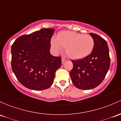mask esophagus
<instances>
[{"label":"esophagus","mask_w":121,"mask_h":121,"mask_svg":"<svg viewBox=\"0 0 121 121\" xmlns=\"http://www.w3.org/2000/svg\"><path fill=\"white\" fill-rule=\"evenodd\" d=\"M66 61H67V60L65 59V58H63V57H62V58H61V61H62V63H64Z\"/></svg>","instance_id":"esophagus-1"}]
</instances>
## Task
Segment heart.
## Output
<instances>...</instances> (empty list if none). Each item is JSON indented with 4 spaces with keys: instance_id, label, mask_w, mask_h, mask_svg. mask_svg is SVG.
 I'll list each match as a JSON object with an SVG mask.
<instances>
[{
    "instance_id": "heart-1",
    "label": "heart",
    "mask_w": 121,
    "mask_h": 121,
    "mask_svg": "<svg viewBox=\"0 0 121 121\" xmlns=\"http://www.w3.org/2000/svg\"><path fill=\"white\" fill-rule=\"evenodd\" d=\"M50 44L54 52H59L65 47V52L69 57L80 59L91 53L95 42L89 34L65 30L58 33L57 37H52Z\"/></svg>"
}]
</instances>
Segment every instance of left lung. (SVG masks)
<instances>
[{"mask_svg": "<svg viewBox=\"0 0 121 121\" xmlns=\"http://www.w3.org/2000/svg\"><path fill=\"white\" fill-rule=\"evenodd\" d=\"M90 35L95 42L91 53L82 59L72 61L73 66L70 76L74 86L80 90H91L99 86L110 65L107 42L97 34L90 33Z\"/></svg>", "mask_w": 121, "mask_h": 121, "instance_id": "obj_1", "label": "left lung"}]
</instances>
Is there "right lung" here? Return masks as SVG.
<instances>
[{"mask_svg":"<svg viewBox=\"0 0 121 121\" xmlns=\"http://www.w3.org/2000/svg\"><path fill=\"white\" fill-rule=\"evenodd\" d=\"M53 29L18 37L11 46V68L24 87L40 91L53 84L56 70L61 65V57L50 53Z\"/></svg>","mask_w":121,"mask_h":121,"instance_id":"right-lung-1","label":"right lung"}]
</instances>
